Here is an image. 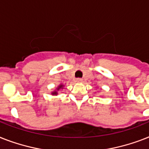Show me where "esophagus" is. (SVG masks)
Returning <instances> with one entry per match:
<instances>
[{
	"label": "esophagus",
	"mask_w": 149,
	"mask_h": 149,
	"mask_svg": "<svg viewBox=\"0 0 149 149\" xmlns=\"http://www.w3.org/2000/svg\"><path fill=\"white\" fill-rule=\"evenodd\" d=\"M83 79H80V78H78V79H76V82H77V83H83Z\"/></svg>",
	"instance_id": "34e87169"
}]
</instances>
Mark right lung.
I'll return each mask as SVG.
<instances>
[{
	"label": "right lung",
	"instance_id": "add662e5",
	"mask_svg": "<svg viewBox=\"0 0 149 149\" xmlns=\"http://www.w3.org/2000/svg\"><path fill=\"white\" fill-rule=\"evenodd\" d=\"M63 87H64L63 84H62V83H61V84H60V85L58 86L56 88L55 90H54L53 92H51V95H57L59 90H60V89H63Z\"/></svg>",
	"mask_w": 149,
	"mask_h": 149
}]
</instances>
